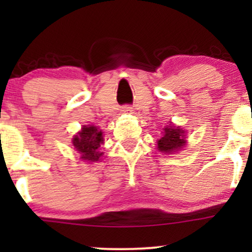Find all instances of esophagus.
<instances>
[{"instance_id": "obj_1", "label": "esophagus", "mask_w": 252, "mask_h": 252, "mask_svg": "<svg viewBox=\"0 0 252 252\" xmlns=\"http://www.w3.org/2000/svg\"><path fill=\"white\" fill-rule=\"evenodd\" d=\"M122 111L124 112V114H132V108H131V106L126 105L122 109Z\"/></svg>"}]
</instances>
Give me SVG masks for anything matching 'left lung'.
Returning a JSON list of instances; mask_svg holds the SVG:
<instances>
[{"instance_id": "8db88e82", "label": "left lung", "mask_w": 252, "mask_h": 252, "mask_svg": "<svg viewBox=\"0 0 252 252\" xmlns=\"http://www.w3.org/2000/svg\"><path fill=\"white\" fill-rule=\"evenodd\" d=\"M162 137L158 138V152L164 154H174L184 148L186 144V137H185V130L179 126H173L169 122V126H164Z\"/></svg>"}]
</instances>
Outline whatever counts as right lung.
I'll use <instances>...</instances> for the list:
<instances>
[{"label":"right lung","mask_w":252,"mask_h":252,"mask_svg":"<svg viewBox=\"0 0 252 252\" xmlns=\"http://www.w3.org/2000/svg\"><path fill=\"white\" fill-rule=\"evenodd\" d=\"M103 141L102 130L94 126H84L72 138V143L80 154V158L89 162H97L100 160L103 153L99 152V147Z\"/></svg>","instance_id":"obj_1"}]
</instances>
